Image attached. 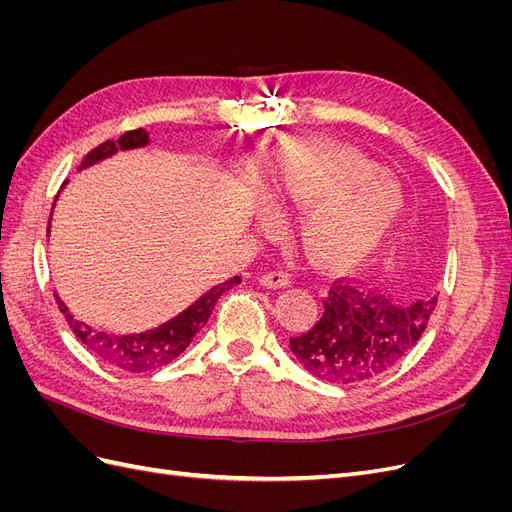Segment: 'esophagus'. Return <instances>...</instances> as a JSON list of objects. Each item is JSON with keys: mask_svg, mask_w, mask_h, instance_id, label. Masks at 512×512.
<instances>
[{"mask_svg": "<svg viewBox=\"0 0 512 512\" xmlns=\"http://www.w3.org/2000/svg\"><path fill=\"white\" fill-rule=\"evenodd\" d=\"M258 282L262 286H267V288H288L290 286V277L286 273H282V271H271V273H262L258 277Z\"/></svg>", "mask_w": 512, "mask_h": 512, "instance_id": "1", "label": "esophagus"}]
</instances>
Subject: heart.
I'll return each mask as SVG.
<instances>
[{
    "label": "heart",
    "mask_w": 512,
    "mask_h": 512,
    "mask_svg": "<svg viewBox=\"0 0 512 512\" xmlns=\"http://www.w3.org/2000/svg\"><path fill=\"white\" fill-rule=\"evenodd\" d=\"M273 209L301 211L297 235L320 267H354L389 239L406 207L401 185L354 147L292 136L260 179Z\"/></svg>",
    "instance_id": "obj_1"
}]
</instances>
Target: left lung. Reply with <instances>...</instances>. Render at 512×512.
<instances>
[{
	"label": "left lung",
	"mask_w": 512,
	"mask_h": 512,
	"mask_svg": "<svg viewBox=\"0 0 512 512\" xmlns=\"http://www.w3.org/2000/svg\"><path fill=\"white\" fill-rule=\"evenodd\" d=\"M438 297L408 305L337 282L324 297L312 329L290 337V352L309 374L333 384H356L384 374L416 346Z\"/></svg>",
	"instance_id": "left-lung-1"
}]
</instances>
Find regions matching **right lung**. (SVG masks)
I'll return each mask as SVG.
<instances>
[{"label": "right lung", "instance_id": "1", "mask_svg": "<svg viewBox=\"0 0 512 512\" xmlns=\"http://www.w3.org/2000/svg\"><path fill=\"white\" fill-rule=\"evenodd\" d=\"M147 145H149V132H145L143 128L130 130L123 136H119L117 143L106 141L98 145L94 151H89L83 158L79 170L111 158L117 151L141 149ZM237 284H241V277L239 275L230 277L228 282L209 288L203 297H198L188 309H183L181 314L160 324V327L143 331V333H126V335H117V333H108L102 329L89 327V324L76 320L74 314H70V309L66 307L64 301L59 299V294H55V299L59 305V312L66 316L72 333L81 339V344H85V348L91 354L98 356V359L104 361L106 365L128 371V374H141V371L160 369L162 365L175 361L177 356L192 344L196 333L205 327L215 303H218L222 294L230 288H235Z\"/></svg>", "mask_w": 512, "mask_h": 512}]
</instances>
